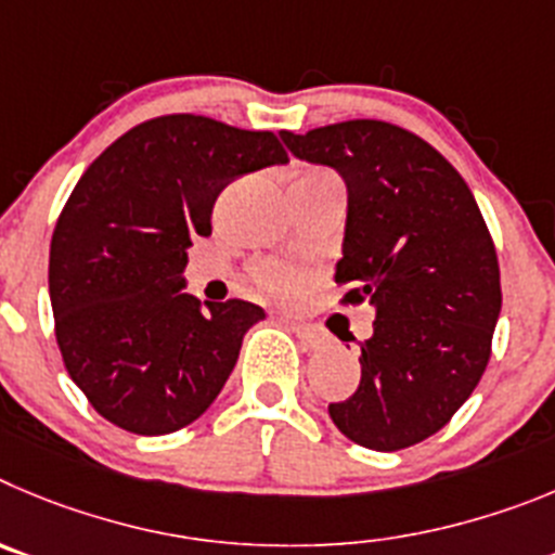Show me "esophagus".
<instances>
[{"instance_id":"34e87169","label":"esophagus","mask_w":555,"mask_h":555,"mask_svg":"<svg viewBox=\"0 0 555 555\" xmlns=\"http://www.w3.org/2000/svg\"><path fill=\"white\" fill-rule=\"evenodd\" d=\"M289 326V332L296 334L298 337V343H301L304 348H321L323 346V332L321 328H314V326H309V323H301V321H293V318H287V321H284Z\"/></svg>"}]
</instances>
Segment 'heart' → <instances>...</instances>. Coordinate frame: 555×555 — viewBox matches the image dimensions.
I'll use <instances>...</instances> for the list:
<instances>
[{
  "label": "heart",
  "mask_w": 555,
  "mask_h": 555,
  "mask_svg": "<svg viewBox=\"0 0 555 555\" xmlns=\"http://www.w3.org/2000/svg\"><path fill=\"white\" fill-rule=\"evenodd\" d=\"M318 184H339V179L334 177L328 168L309 166L296 171L293 184L289 188H318ZM251 279L257 282L259 289H266L276 298H293L301 287V271L296 268L282 266V262H271V259H262V262H254L251 266Z\"/></svg>",
  "instance_id": "heart-1"
}]
</instances>
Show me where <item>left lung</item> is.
<instances>
[{"instance_id":"left-lung-1","label":"left lung","mask_w":555,"mask_h":555,"mask_svg":"<svg viewBox=\"0 0 555 555\" xmlns=\"http://www.w3.org/2000/svg\"><path fill=\"white\" fill-rule=\"evenodd\" d=\"M296 157L337 168L348 227L339 304H373L362 378L328 403L334 426L371 451H401L448 426L492 357L501 268L462 173L431 143L378 118L282 132Z\"/></svg>"}]
</instances>
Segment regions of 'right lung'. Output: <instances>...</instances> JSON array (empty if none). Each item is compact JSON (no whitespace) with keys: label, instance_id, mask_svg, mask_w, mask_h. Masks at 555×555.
<instances>
[{"label":"right lung","instance_id":"right-lung-1","mask_svg":"<svg viewBox=\"0 0 555 555\" xmlns=\"http://www.w3.org/2000/svg\"><path fill=\"white\" fill-rule=\"evenodd\" d=\"M287 163L268 129L207 116L149 118L109 143L60 212L49 248L54 337L91 406L124 431L191 426L218 398L257 304L182 293L188 246L212 234L234 179Z\"/></svg>","mask_w":555,"mask_h":555}]
</instances>
